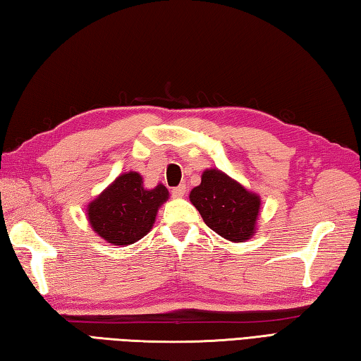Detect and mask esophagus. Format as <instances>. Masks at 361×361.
Masks as SVG:
<instances>
[{
	"label": "esophagus",
	"mask_w": 361,
	"mask_h": 361,
	"mask_svg": "<svg viewBox=\"0 0 361 361\" xmlns=\"http://www.w3.org/2000/svg\"><path fill=\"white\" fill-rule=\"evenodd\" d=\"M185 193H187V187L185 185H179V187L173 188V191H171L173 197H183V195H185Z\"/></svg>",
	"instance_id": "obj_1"
}]
</instances>
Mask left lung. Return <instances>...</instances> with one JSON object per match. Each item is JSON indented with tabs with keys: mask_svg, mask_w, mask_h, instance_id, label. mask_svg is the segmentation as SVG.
Listing matches in <instances>:
<instances>
[{
	"mask_svg": "<svg viewBox=\"0 0 361 361\" xmlns=\"http://www.w3.org/2000/svg\"><path fill=\"white\" fill-rule=\"evenodd\" d=\"M190 201L201 213L204 223L219 237L243 243L255 235L260 196L221 170H205L200 185L190 191Z\"/></svg>",
	"mask_w": 361,
	"mask_h": 361,
	"instance_id": "1",
	"label": "left lung"
}]
</instances>
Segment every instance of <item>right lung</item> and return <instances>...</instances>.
Wrapping results in <instances>:
<instances>
[{
    "label": "right lung",
    "instance_id": "add662e5",
    "mask_svg": "<svg viewBox=\"0 0 361 361\" xmlns=\"http://www.w3.org/2000/svg\"><path fill=\"white\" fill-rule=\"evenodd\" d=\"M166 187L143 185L142 174L128 171L88 202L87 219L93 232L114 246L142 240L156 223L160 205L168 201Z\"/></svg>",
    "mask_w": 361,
    "mask_h": 361
}]
</instances>
